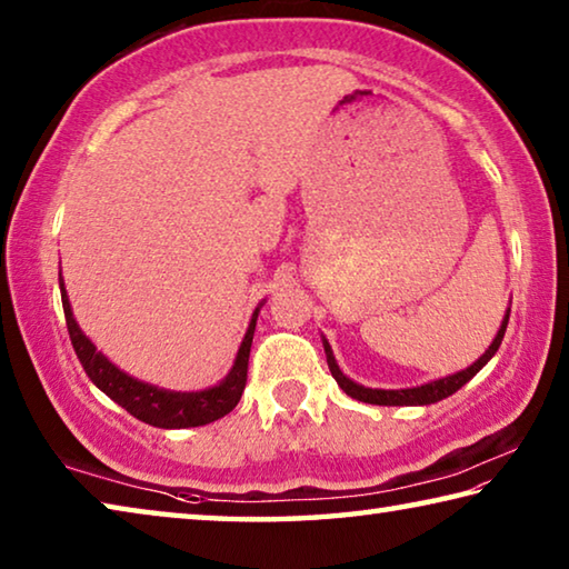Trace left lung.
I'll return each instance as SVG.
<instances>
[{
  "mask_svg": "<svg viewBox=\"0 0 569 569\" xmlns=\"http://www.w3.org/2000/svg\"><path fill=\"white\" fill-rule=\"evenodd\" d=\"M507 321H509V311L505 313V321H502V326H499V331L495 336L492 346H489V349L481 353L475 363L467 366L465 371H457V373H451V377L437 379V381H431V383H421V387H413V389H369V387H361V383L351 381L339 369V363H336V359H333L331 346H329V341H326V339H323V351H326V361H329L331 377L336 379V383H339V387L346 393H349L351 399L363 401V403H377V407H423V403H437L441 399L451 397V393L465 387L469 379L477 377V371L489 359H492V356L499 349V343H502L505 331H507Z\"/></svg>",
  "mask_w": 569,
  "mask_h": 569,
  "instance_id": "1",
  "label": "left lung"
}]
</instances>
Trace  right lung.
<instances>
[{"label": "right lung", "instance_id": "obj_1", "mask_svg": "<svg viewBox=\"0 0 569 569\" xmlns=\"http://www.w3.org/2000/svg\"><path fill=\"white\" fill-rule=\"evenodd\" d=\"M60 293H62V308H64V321L67 331H70L72 349L80 359L84 373H88L90 381L100 391L108 393V397L120 403L124 411H130L134 419L150 423V427L158 429H186V427H203V423L216 421L226 417L236 409V403L243 397L246 379H248V356H250V343H253V331L258 321V311H253V319L248 323V331L243 336V343H240L233 369H230L228 377L218 383V387H210L203 391H168L158 389L152 383L138 381L128 377V373L120 371L110 359L94 349V343L82 333L80 326H77L70 298L64 291V281L60 273Z\"/></svg>", "mask_w": 569, "mask_h": 569}]
</instances>
